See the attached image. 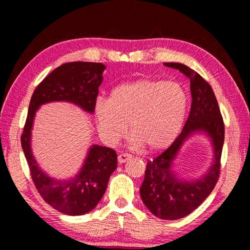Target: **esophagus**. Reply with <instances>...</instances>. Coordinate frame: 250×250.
<instances>
[{"label":"esophagus","instance_id":"1","mask_svg":"<svg viewBox=\"0 0 250 250\" xmlns=\"http://www.w3.org/2000/svg\"><path fill=\"white\" fill-rule=\"evenodd\" d=\"M131 159H132V155H130L128 153H121L118 155V162H119L120 164L125 163L126 161H129Z\"/></svg>","mask_w":250,"mask_h":250}]
</instances>
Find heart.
<instances>
[{"mask_svg": "<svg viewBox=\"0 0 250 250\" xmlns=\"http://www.w3.org/2000/svg\"><path fill=\"white\" fill-rule=\"evenodd\" d=\"M188 108V92L180 83L138 79L118 84L110 91L108 101H97L95 118L107 142L119 141L129 125L134 146L161 151L180 134Z\"/></svg>", "mask_w": 250, "mask_h": 250, "instance_id": "b5f03b06", "label": "heart"}]
</instances>
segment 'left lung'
<instances>
[{"label":"left lung","instance_id":"left-lung-1","mask_svg":"<svg viewBox=\"0 0 250 250\" xmlns=\"http://www.w3.org/2000/svg\"><path fill=\"white\" fill-rule=\"evenodd\" d=\"M164 65L179 69L189 79L191 111L175 141L158 158L146 163L140 195L154 216L166 221H175L197 208L216 185L221 171L225 126L209 83L196 71L180 62H164ZM195 133H204L209 137L213 146V162L208 173L200 179H181L172 171V162L183 143Z\"/></svg>","mask_w":250,"mask_h":250}]
</instances>
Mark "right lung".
<instances>
[{"instance_id": "obj_1", "label": "right lung", "mask_w": 250, "mask_h": 250, "mask_svg": "<svg viewBox=\"0 0 250 250\" xmlns=\"http://www.w3.org/2000/svg\"><path fill=\"white\" fill-rule=\"evenodd\" d=\"M105 66L101 62H73L62 64L43 79L29 103L27 119L21 142L37 191L55 209L70 216L89 213L107 188L109 177L117 168V153L107 146L92 145L79 172L68 180L50 177L34 158L31 139L36 111L53 101L74 104L94 113L99 86Z\"/></svg>"}]
</instances>
